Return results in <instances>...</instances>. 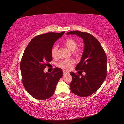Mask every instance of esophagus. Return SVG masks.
Segmentation results:
<instances>
[{"label":"esophagus","instance_id":"esophagus-1","mask_svg":"<svg viewBox=\"0 0 124 124\" xmlns=\"http://www.w3.org/2000/svg\"><path fill=\"white\" fill-rule=\"evenodd\" d=\"M68 74H69V72H67V71H63V76H65V75Z\"/></svg>","mask_w":124,"mask_h":124}]
</instances>
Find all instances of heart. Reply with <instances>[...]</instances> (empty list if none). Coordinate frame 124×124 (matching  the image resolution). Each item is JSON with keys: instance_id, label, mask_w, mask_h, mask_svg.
I'll use <instances>...</instances> for the list:
<instances>
[{"instance_id": "obj_1", "label": "heart", "mask_w": 124, "mask_h": 124, "mask_svg": "<svg viewBox=\"0 0 124 124\" xmlns=\"http://www.w3.org/2000/svg\"><path fill=\"white\" fill-rule=\"evenodd\" d=\"M63 44L68 48V49L73 52V54L76 56H78L81 54V50L77 48L78 43L76 41L72 39H67L63 42ZM57 51H58V46H54L51 50V54L53 57H57ZM74 63V61L73 59H65L62 61L60 62L58 66L63 69L67 70H69L71 67L72 66Z\"/></svg>"}]
</instances>
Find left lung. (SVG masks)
Masks as SVG:
<instances>
[{
	"label": "left lung",
	"instance_id": "obj_1",
	"mask_svg": "<svg viewBox=\"0 0 124 124\" xmlns=\"http://www.w3.org/2000/svg\"><path fill=\"white\" fill-rule=\"evenodd\" d=\"M67 35H76L81 37L84 44L81 61L77 65L76 70L84 72L86 74L80 77L78 74L70 72L72 77L70 84V89L78 96H89L100 87L106 78L107 58L106 53L98 40L90 33L70 31Z\"/></svg>",
	"mask_w": 124,
	"mask_h": 124
}]
</instances>
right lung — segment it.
Listing matches in <instances>:
<instances>
[{
	"instance_id": "add662e5",
	"label": "right lung",
	"mask_w": 124,
	"mask_h": 124,
	"mask_svg": "<svg viewBox=\"0 0 124 124\" xmlns=\"http://www.w3.org/2000/svg\"><path fill=\"white\" fill-rule=\"evenodd\" d=\"M65 31L48 32L33 38L24 52L20 63L22 80L29 94L38 100H46L53 96L62 70L54 68L51 73L43 70L52 59L53 44Z\"/></svg>"
}]
</instances>
